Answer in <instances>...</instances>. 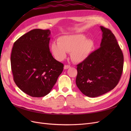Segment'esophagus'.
Wrapping results in <instances>:
<instances>
[{"instance_id": "esophagus-1", "label": "esophagus", "mask_w": 131, "mask_h": 131, "mask_svg": "<svg viewBox=\"0 0 131 131\" xmlns=\"http://www.w3.org/2000/svg\"><path fill=\"white\" fill-rule=\"evenodd\" d=\"M70 68V66H69V65H65L64 66V69H67Z\"/></svg>"}]
</instances>
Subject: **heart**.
<instances>
[{
	"label": "heart",
	"instance_id": "b5f03b06",
	"mask_svg": "<svg viewBox=\"0 0 131 131\" xmlns=\"http://www.w3.org/2000/svg\"><path fill=\"white\" fill-rule=\"evenodd\" d=\"M58 43L53 42L50 50L54 58L62 61L67 56V52H70L72 61L79 63L89 58L94 47L93 41L86 39L82 34L64 35L58 39Z\"/></svg>",
	"mask_w": 131,
	"mask_h": 131
}]
</instances>
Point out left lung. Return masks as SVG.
Instances as JSON below:
<instances>
[{
	"label": "left lung",
	"instance_id": "left-lung-1",
	"mask_svg": "<svg viewBox=\"0 0 131 131\" xmlns=\"http://www.w3.org/2000/svg\"><path fill=\"white\" fill-rule=\"evenodd\" d=\"M100 47L77 65L76 84L85 96L97 97L115 88L121 77L124 56L112 31L101 26Z\"/></svg>",
	"mask_w": 131,
	"mask_h": 131
}]
</instances>
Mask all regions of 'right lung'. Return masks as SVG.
<instances>
[{"label": "right lung", "mask_w": 131, "mask_h": 131, "mask_svg": "<svg viewBox=\"0 0 131 131\" xmlns=\"http://www.w3.org/2000/svg\"><path fill=\"white\" fill-rule=\"evenodd\" d=\"M49 29H33L15 42L11 54L14 80L23 92L33 97L49 94L63 70L49 49Z\"/></svg>", "instance_id": "right-lung-1"}]
</instances>
